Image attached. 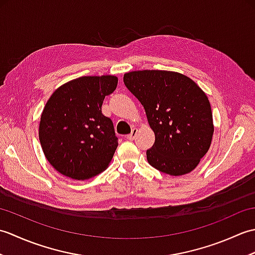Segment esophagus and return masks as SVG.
<instances>
[{"instance_id": "obj_1", "label": "esophagus", "mask_w": 255, "mask_h": 255, "mask_svg": "<svg viewBox=\"0 0 255 255\" xmlns=\"http://www.w3.org/2000/svg\"><path fill=\"white\" fill-rule=\"evenodd\" d=\"M137 133H138V129L137 128H133L132 130H131V132L129 133V134H127V139L128 140H133L134 137L137 136Z\"/></svg>"}]
</instances>
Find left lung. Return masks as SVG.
Listing matches in <instances>:
<instances>
[{"label":"left lung","instance_id":"1","mask_svg":"<svg viewBox=\"0 0 255 255\" xmlns=\"http://www.w3.org/2000/svg\"><path fill=\"white\" fill-rule=\"evenodd\" d=\"M124 83L142 104L154 132L155 141L147 150L149 164L174 176L192 172L213 139L207 95L186 75L164 70L128 72Z\"/></svg>","mask_w":255,"mask_h":255}]
</instances>
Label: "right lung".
Segmentation results:
<instances>
[{
	"label": "right lung",
	"mask_w": 255,
	"mask_h": 255,
	"mask_svg": "<svg viewBox=\"0 0 255 255\" xmlns=\"http://www.w3.org/2000/svg\"><path fill=\"white\" fill-rule=\"evenodd\" d=\"M114 75L81 77L53 92L42 111L39 141L48 162L73 180L107 169L118 145L111 118L102 114L106 95L116 90Z\"/></svg>",
	"instance_id": "right-lung-1"
}]
</instances>
